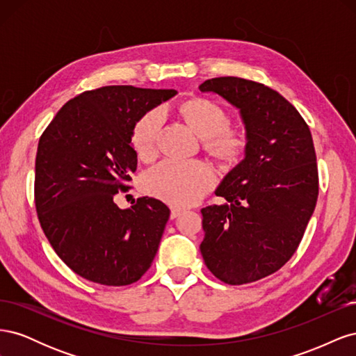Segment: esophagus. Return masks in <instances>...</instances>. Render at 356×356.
I'll list each match as a JSON object with an SVG mask.
<instances>
[{
    "label": "esophagus",
    "mask_w": 356,
    "mask_h": 356,
    "mask_svg": "<svg viewBox=\"0 0 356 356\" xmlns=\"http://www.w3.org/2000/svg\"><path fill=\"white\" fill-rule=\"evenodd\" d=\"M184 212V209L182 208H177V207H174V208H170V218L174 220V218H177V217H179V215Z\"/></svg>",
    "instance_id": "1"
}]
</instances>
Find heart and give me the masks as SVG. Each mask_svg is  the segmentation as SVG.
<instances>
[{
    "label": "heart",
    "mask_w": 356,
    "mask_h": 356,
    "mask_svg": "<svg viewBox=\"0 0 356 356\" xmlns=\"http://www.w3.org/2000/svg\"><path fill=\"white\" fill-rule=\"evenodd\" d=\"M184 114L204 136L209 152L224 161L238 160L246 149L248 135L230 126V114L211 99H193L184 105ZM163 111L153 108L138 118L132 129V147L138 157L152 159L157 152V138ZM213 168L202 160L165 159L149 168L143 178L144 188L172 204H191L213 187Z\"/></svg>",
    "instance_id": "heart-1"
}]
</instances>
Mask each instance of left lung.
<instances>
[{"instance_id":"8db88e82","label":"left lung","mask_w":356,"mask_h":356,"mask_svg":"<svg viewBox=\"0 0 356 356\" xmlns=\"http://www.w3.org/2000/svg\"><path fill=\"white\" fill-rule=\"evenodd\" d=\"M199 89L239 108L248 135L245 159L215 191L227 203L202 209L200 252L224 284L260 281L294 255L315 211L314 139L296 106L261 83L217 77Z\"/></svg>"}]
</instances>
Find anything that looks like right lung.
Here are the masks:
<instances>
[{
  "instance_id": "1",
  "label": "right lung",
  "mask_w": 356,
  "mask_h": 356,
  "mask_svg": "<svg viewBox=\"0 0 356 356\" xmlns=\"http://www.w3.org/2000/svg\"><path fill=\"white\" fill-rule=\"evenodd\" d=\"M174 89L104 86L70 99L40 136L35 208L60 260L88 281L131 285L152 266L169 208L139 197L129 209L114 203L136 170L132 129Z\"/></svg>"
}]
</instances>
